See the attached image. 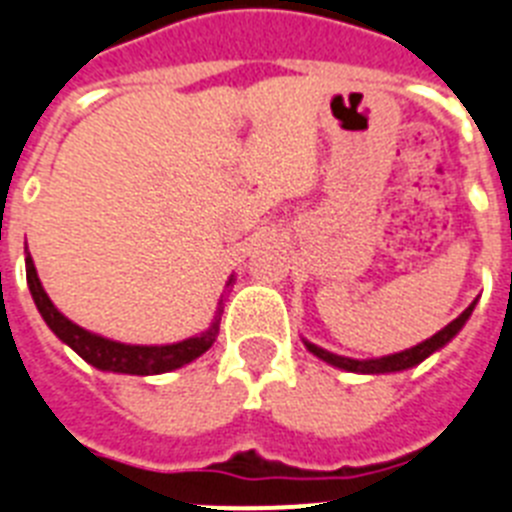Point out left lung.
Returning <instances> with one entry per match:
<instances>
[{"label": "left lung", "mask_w": 512, "mask_h": 512, "mask_svg": "<svg viewBox=\"0 0 512 512\" xmlns=\"http://www.w3.org/2000/svg\"><path fill=\"white\" fill-rule=\"evenodd\" d=\"M474 305L476 303H471L469 308H466L464 313L456 318V321L448 323L445 329H440L438 334L430 336V339H425L422 344H417V347H412V349H404V352H396V355H388V357H375V360H352V357H342V355H334V352H326V349L316 347V344H310V342H305V347H308L316 357H321L323 362H329V365H334V368L349 370V373H368V375L399 373V370L414 368V365H419L422 360H427L432 352H438L440 347H445V344L451 342L453 336L464 329V323L469 321Z\"/></svg>", "instance_id": "left-lung-1"}]
</instances>
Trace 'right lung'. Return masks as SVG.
<instances>
[{"label":"right lung","instance_id":"obj_1","mask_svg":"<svg viewBox=\"0 0 512 512\" xmlns=\"http://www.w3.org/2000/svg\"><path fill=\"white\" fill-rule=\"evenodd\" d=\"M25 274H28L30 295L36 300L38 313H41L43 321L48 323V329L54 331L61 342L69 344L82 360L90 362V365L98 370H108V373L160 375L170 373V370L176 368H183V365H189L191 360H196V357L204 355V352L212 347L217 329H220V318H214V323L204 331V334L191 336V339H183V342L176 344L144 347V344L113 342V339H106V336H98L93 334V331L82 329V326L72 323L64 313L56 310V305L51 303V298H48L46 290H43L41 279H38L36 272V264L30 259V253H25ZM227 285H233V277H230Z\"/></svg>","mask_w":512,"mask_h":512}]
</instances>
